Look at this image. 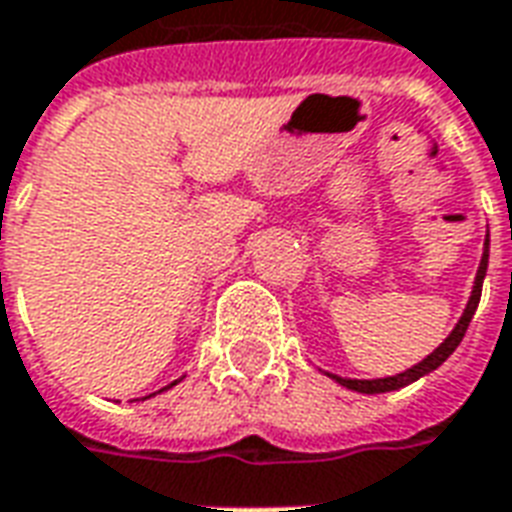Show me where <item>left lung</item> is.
I'll return each instance as SVG.
<instances>
[{
    "label": "left lung",
    "mask_w": 512,
    "mask_h": 512,
    "mask_svg": "<svg viewBox=\"0 0 512 512\" xmlns=\"http://www.w3.org/2000/svg\"><path fill=\"white\" fill-rule=\"evenodd\" d=\"M485 268H488V238H485V249H483V260H480V268H477V277H474V288L472 296H469V304H466V310H463L461 321L455 323V329L450 332V337L444 340V343L428 356V359H422L419 365L408 367L406 373H397V376L389 378H373V381H359V378H340L332 376V373H326V376H332L337 384L348 386V389H354V392H362V395H381V392H392V389H400V386H408L419 381L422 376H428L433 373L436 367L444 365V359L461 345L463 334L469 329V323H472V315L477 310V304H480V293H483V279H485Z\"/></svg>",
    "instance_id": "1"
}]
</instances>
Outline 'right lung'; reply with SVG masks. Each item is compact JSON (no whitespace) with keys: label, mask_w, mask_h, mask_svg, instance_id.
<instances>
[{"label":"right lung","mask_w":512,"mask_h":512,"mask_svg":"<svg viewBox=\"0 0 512 512\" xmlns=\"http://www.w3.org/2000/svg\"><path fill=\"white\" fill-rule=\"evenodd\" d=\"M175 384H178V381H175ZM175 384H169V386H175ZM169 386H167V389H169ZM158 392H164V389H158Z\"/></svg>","instance_id":"1"}]
</instances>
